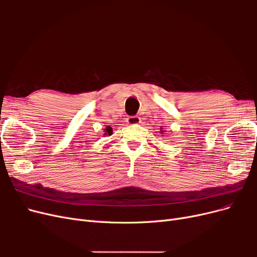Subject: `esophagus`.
<instances>
[{
  "mask_svg": "<svg viewBox=\"0 0 257 257\" xmlns=\"http://www.w3.org/2000/svg\"><path fill=\"white\" fill-rule=\"evenodd\" d=\"M126 122L130 124V125H135V124H139L141 123V118L137 115H133V116H128L126 119Z\"/></svg>",
  "mask_w": 257,
  "mask_h": 257,
  "instance_id": "34e87169",
  "label": "esophagus"
}]
</instances>
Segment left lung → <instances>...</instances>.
<instances>
[{"mask_svg":"<svg viewBox=\"0 0 257 257\" xmlns=\"http://www.w3.org/2000/svg\"><path fill=\"white\" fill-rule=\"evenodd\" d=\"M160 134H162V136L165 134V131H164V130H163V127H161V130H160Z\"/></svg>","mask_w":257,"mask_h":257,"instance_id":"obj_1","label":"left lung"}]
</instances>
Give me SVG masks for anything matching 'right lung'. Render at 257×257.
<instances>
[{"label":"right lung","mask_w":257,"mask_h":257,"mask_svg":"<svg viewBox=\"0 0 257 257\" xmlns=\"http://www.w3.org/2000/svg\"><path fill=\"white\" fill-rule=\"evenodd\" d=\"M104 132H105V133H104L105 136H106V135H108V136L112 135V128H111V126H107V127L104 130Z\"/></svg>","instance_id":"obj_1"}]
</instances>
